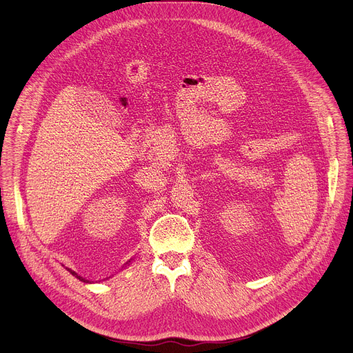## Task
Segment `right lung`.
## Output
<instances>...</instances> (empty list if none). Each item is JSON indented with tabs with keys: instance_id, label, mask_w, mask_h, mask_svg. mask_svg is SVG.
<instances>
[{
	"instance_id": "1",
	"label": "right lung",
	"mask_w": 353,
	"mask_h": 353,
	"mask_svg": "<svg viewBox=\"0 0 353 353\" xmlns=\"http://www.w3.org/2000/svg\"><path fill=\"white\" fill-rule=\"evenodd\" d=\"M68 271H70V272H71V274H72V275H74V276H75V278H78V279H79V281H82V282H89V281H86V279H85V278H82V276H79V275H78V274H77V272H74V271H71V270H68Z\"/></svg>"
}]
</instances>
